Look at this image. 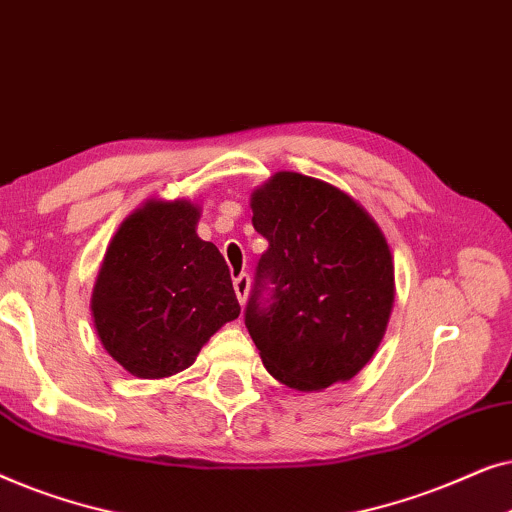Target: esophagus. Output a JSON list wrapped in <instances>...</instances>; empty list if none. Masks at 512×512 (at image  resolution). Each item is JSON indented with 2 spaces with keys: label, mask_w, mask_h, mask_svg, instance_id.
Returning a JSON list of instances; mask_svg holds the SVG:
<instances>
[{
  "label": "esophagus",
  "mask_w": 512,
  "mask_h": 512,
  "mask_svg": "<svg viewBox=\"0 0 512 512\" xmlns=\"http://www.w3.org/2000/svg\"><path fill=\"white\" fill-rule=\"evenodd\" d=\"M249 275L247 272H240V275L235 277V282H233V286H235V293H237V300H240V303L244 305V300H247V293H249Z\"/></svg>",
  "instance_id": "34e87169"
}]
</instances>
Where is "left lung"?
<instances>
[{
    "label": "left lung",
    "instance_id": "1",
    "mask_svg": "<svg viewBox=\"0 0 512 512\" xmlns=\"http://www.w3.org/2000/svg\"><path fill=\"white\" fill-rule=\"evenodd\" d=\"M268 240L244 307L263 366L286 387L326 389L370 361L394 303L382 230L347 193L279 172L251 198Z\"/></svg>",
    "mask_w": 512,
    "mask_h": 512
}]
</instances>
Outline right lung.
I'll return each mask as SVG.
<instances>
[{
    "instance_id": "1",
    "label": "right lung",
    "mask_w": 512,
    "mask_h": 512,
    "mask_svg": "<svg viewBox=\"0 0 512 512\" xmlns=\"http://www.w3.org/2000/svg\"><path fill=\"white\" fill-rule=\"evenodd\" d=\"M198 207L146 202L111 240L93 291L102 345L128 373L146 380L191 366L200 347L237 319L221 251L195 233Z\"/></svg>"
}]
</instances>
